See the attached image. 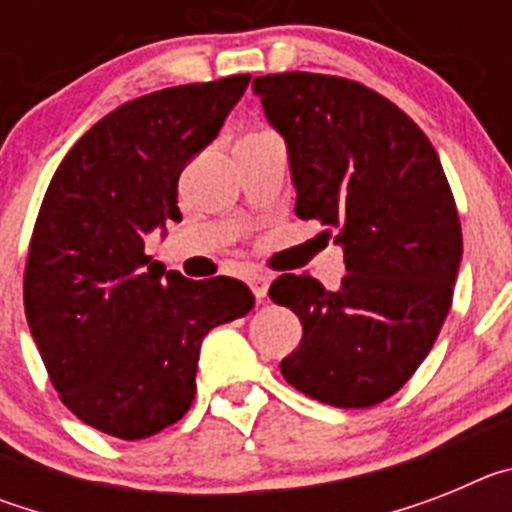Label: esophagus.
<instances>
[{
	"mask_svg": "<svg viewBox=\"0 0 512 512\" xmlns=\"http://www.w3.org/2000/svg\"><path fill=\"white\" fill-rule=\"evenodd\" d=\"M248 284H251V292L256 295V300H264L266 292H269V284H271V277H266V274H253V277H248Z\"/></svg>",
	"mask_w": 512,
	"mask_h": 512,
	"instance_id": "obj_1",
	"label": "esophagus"
}]
</instances>
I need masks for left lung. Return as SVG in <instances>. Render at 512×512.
<instances>
[{"mask_svg": "<svg viewBox=\"0 0 512 512\" xmlns=\"http://www.w3.org/2000/svg\"><path fill=\"white\" fill-rule=\"evenodd\" d=\"M284 138L295 212L336 230L346 277L328 292L282 274L269 297L302 323L279 369L292 387L336 408H372L415 374L449 315L461 225L438 153L382 94L338 76L253 79Z\"/></svg>", "mask_w": 512, "mask_h": 512, "instance_id": "obj_1", "label": "left lung"}]
</instances>
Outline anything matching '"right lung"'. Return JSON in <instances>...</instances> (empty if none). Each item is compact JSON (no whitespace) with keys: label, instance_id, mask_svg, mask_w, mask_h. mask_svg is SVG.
<instances>
[{"label":"right lung","instance_id":"right-lung-1","mask_svg":"<svg viewBox=\"0 0 512 512\" xmlns=\"http://www.w3.org/2000/svg\"><path fill=\"white\" fill-rule=\"evenodd\" d=\"M251 76L146 94L76 140L51 179L25 266V315L63 405L135 441L164 431L197 392L202 338L243 318L238 279L189 282L146 256V235L182 220L176 184Z\"/></svg>","mask_w":512,"mask_h":512}]
</instances>
